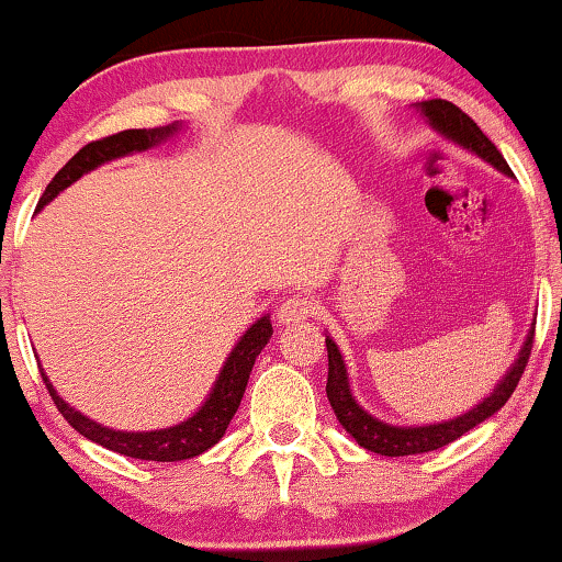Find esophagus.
<instances>
[{"label": "esophagus", "mask_w": 562, "mask_h": 562, "mask_svg": "<svg viewBox=\"0 0 562 562\" xmlns=\"http://www.w3.org/2000/svg\"><path fill=\"white\" fill-rule=\"evenodd\" d=\"M317 310L319 304L314 296H289L286 302L279 306V322H283V325H294V322L310 319Z\"/></svg>", "instance_id": "34e87169"}]
</instances>
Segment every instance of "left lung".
Here are the masks:
<instances>
[{
  "label": "left lung",
  "instance_id": "1",
  "mask_svg": "<svg viewBox=\"0 0 562 562\" xmlns=\"http://www.w3.org/2000/svg\"><path fill=\"white\" fill-rule=\"evenodd\" d=\"M422 112L427 114L429 125L435 130H440L445 137L456 140L463 148L473 150L475 156H481L483 160H488L491 166L504 171L506 176H514L509 164H506L502 153L494 143L488 140L486 135L481 133V127L468 117V114L456 106L452 102H445V99H429V102L422 104ZM532 340H535V329L529 333L525 348H521L519 358L514 360L512 371L504 375V381L494 389V394L471 409L468 414H460L458 419L442 422V425H427V427H394L386 425V422L371 417V414L363 412L358 406L356 398L350 394L348 386V371H345L342 356L337 350V345L327 337V360H329V371H327V398L333 404L335 417L340 419V425L348 429V432L356 437V442L360 448L379 452V456H389V458H398V456H419V452H429L437 448H445V445L458 440L460 435L471 432L475 425L486 422L491 414H496L502 406L509 402V396L517 389V383L525 373V368L529 363V352H532Z\"/></svg>",
  "mask_w": 562,
  "mask_h": 562
}]
</instances>
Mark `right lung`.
I'll use <instances>...</instances> for the list:
<instances>
[{
    "label": "right lung",
    "mask_w": 562,
    "mask_h": 562,
    "mask_svg": "<svg viewBox=\"0 0 562 562\" xmlns=\"http://www.w3.org/2000/svg\"><path fill=\"white\" fill-rule=\"evenodd\" d=\"M176 127H156V130H122V133L99 137V140H91L83 145V148L76 153V156L68 160V164L60 168V171L53 176V181L45 187L41 202H37V210L50 202L58 191L71 187L76 179H81L83 173L91 171V168L102 166L104 160L127 156L133 150H145L158 140H164L173 133ZM273 335L271 319L260 317L256 325H252L248 333L240 337V342L235 345V350L229 352V358L222 366L217 375V383H214L210 398H206L202 409H199L194 417H189L181 425L168 427V429H156V432H117V429H106L97 422H91L83 414L74 412L64 398H60L53 386L45 379V389L53 398V404L58 406V412L64 414L68 425H71L76 432L87 437L91 442H99L102 448L120 452V456L137 458V460H158V463H173V460H187L202 456L204 450H210L212 445H217L225 435L229 419L235 417L237 406H240V398L245 394V386H248L252 363L260 356V350L266 348L268 337Z\"/></svg>",
    "instance_id": "add662e5"
}]
</instances>
